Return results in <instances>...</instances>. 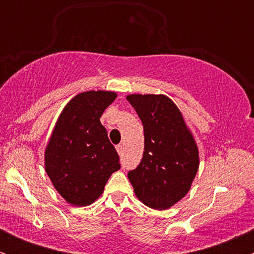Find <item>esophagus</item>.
Masks as SVG:
<instances>
[{"mask_svg":"<svg viewBox=\"0 0 254 254\" xmlns=\"http://www.w3.org/2000/svg\"><path fill=\"white\" fill-rule=\"evenodd\" d=\"M117 151H118V153H119V155H123V152H124V147H123V145H117Z\"/></svg>","mask_w":254,"mask_h":254,"instance_id":"obj_1","label":"esophagus"}]
</instances>
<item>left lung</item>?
<instances>
[{
	"instance_id": "obj_1",
	"label": "left lung",
	"mask_w": 254,
	"mask_h": 254,
	"mask_svg": "<svg viewBox=\"0 0 254 254\" xmlns=\"http://www.w3.org/2000/svg\"><path fill=\"white\" fill-rule=\"evenodd\" d=\"M143 125L145 148L127 173L135 195L146 206L166 210L187 195L199 168V150L183 114L165 94H129Z\"/></svg>"
}]
</instances>
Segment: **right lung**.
Returning <instances> with one entry per match:
<instances>
[{"instance_id":"right-lung-1","label":"right lung","mask_w":254,"mask_h":254,"mask_svg":"<svg viewBox=\"0 0 254 254\" xmlns=\"http://www.w3.org/2000/svg\"><path fill=\"white\" fill-rule=\"evenodd\" d=\"M115 98L112 91L82 92L56 120L45 147V171L54 188L71 205L94 203L112 173L120 168L119 156L99 120Z\"/></svg>"}]
</instances>
